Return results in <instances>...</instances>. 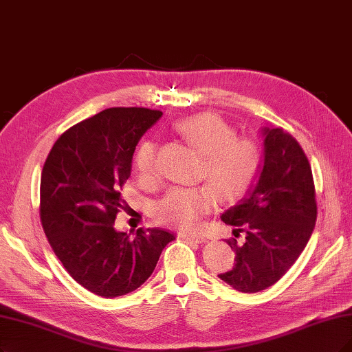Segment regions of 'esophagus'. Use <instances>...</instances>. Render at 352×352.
<instances>
[{"label": "esophagus", "instance_id": "obj_1", "mask_svg": "<svg viewBox=\"0 0 352 352\" xmlns=\"http://www.w3.org/2000/svg\"><path fill=\"white\" fill-rule=\"evenodd\" d=\"M178 238L184 239V241H187V242H194V243H201V242L206 241V239H204L203 236H200V235H187V233H178Z\"/></svg>", "mask_w": 352, "mask_h": 352}]
</instances>
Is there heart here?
Segmentation results:
<instances>
[{
	"instance_id": "b5f03b06",
	"label": "heart",
	"mask_w": 352,
	"mask_h": 352,
	"mask_svg": "<svg viewBox=\"0 0 352 352\" xmlns=\"http://www.w3.org/2000/svg\"><path fill=\"white\" fill-rule=\"evenodd\" d=\"M177 129L203 155L201 177L207 178L220 199L235 200L250 188L261 164V153L254 140L236 138L235 130L210 113L181 120ZM132 165L142 183H155L158 178L155 142L139 143L133 152ZM212 189L209 186L173 188L155 206V219L179 230L196 229L217 204L215 189Z\"/></svg>"
}]
</instances>
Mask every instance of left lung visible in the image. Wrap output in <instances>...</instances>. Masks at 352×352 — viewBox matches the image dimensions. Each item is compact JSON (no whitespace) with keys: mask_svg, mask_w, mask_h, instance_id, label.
I'll return each instance as SVG.
<instances>
[{"mask_svg":"<svg viewBox=\"0 0 352 352\" xmlns=\"http://www.w3.org/2000/svg\"><path fill=\"white\" fill-rule=\"evenodd\" d=\"M264 165L248 197L222 214L235 235L228 239L235 265L219 274L242 293H258L276 284L296 263L314 232L318 206L311 168L298 142L281 127H265Z\"/></svg>","mask_w":352,"mask_h":352,"instance_id":"left-lung-1","label":"left lung"}]
</instances>
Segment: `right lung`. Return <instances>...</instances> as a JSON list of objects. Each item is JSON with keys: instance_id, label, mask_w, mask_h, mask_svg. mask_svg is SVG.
Listing matches in <instances>:
<instances>
[{"instance_id": "1", "label": "right lung", "mask_w": 352, "mask_h": 352, "mask_svg": "<svg viewBox=\"0 0 352 352\" xmlns=\"http://www.w3.org/2000/svg\"><path fill=\"white\" fill-rule=\"evenodd\" d=\"M161 116L143 107L102 110L63 132L43 165L45 235L69 276L97 296L111 298L140 287L175 239L160 228H140L135 238L114 229L138 142Z\"/></svg>"}]
</instances>
